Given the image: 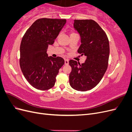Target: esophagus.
<instances>
[{
  "label": "esophagus",
  "mask_w": 132,
  "mask_h": 132,
  "mask_svg": "<svg viewBox=\"0 0 132 132\" xmlns=\"http://www.w3.org/2000/svg\"><path fill=\"white\" fill-rule=\"evenodd\" d=\"M64 62H65V65H68L69 64V60L68 59H65L64 61Z\"/></svg>",
  "instance_id": "esophagus-1"
}]
</instances>
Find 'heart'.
<instances>
[{"instance_id":"b5f03b06","label":"heart","mask_w":132,"mask_h":132,"mask_svg":"<svg viewBox=\"0 0 132 132\" xmlns=\"http://www.w3.org/2000/svg\"><path fill=\"white\" fill-rule=\"evenodd\" d=\"M75 34V33H74V32H71L70 35H72V34Z\"/></svg>"}]
</instances>
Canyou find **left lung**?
Segmentation results:
<instances>
[{"label": "left lung", "instance_id": "1", "mask_svg": "<svg viewBox=\"0 0 132 132\" xmlns=\"http://www.w3.org/2000/svg\"><path fill=\"white\" fill-rule=\"evenodd\" d=\"M74 27L81 37L78 52L86 55V59L82 64L72 59L69 61L71 67L69 84L76 90L86 91L98 84L107 69L109 41L105 32L93 20H74Z\"/></svg>", "mask_w": 132, "mask_h": 132}]
</instances>
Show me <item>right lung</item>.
Instances as JSON below:
<instances>
[{
  "instance_id": "right-lung-1",
  "label": "right lung",
  "mask_w": 132,
  "mask_h": 132,
  "mask_svg": "<svg viewBox=\"0 0 132 132\" xmlns=\"http://www.w3.org/2000/svg\"><path fill=\"white\" fill-rule=\"evenodd\" d=\"M65 23L66 19H37L22 38L20 66L27 81L38 90L53 87L59 70L64 64L61 57H48L47 50L54 43Z\"/></svg>"
}]
</instances>
